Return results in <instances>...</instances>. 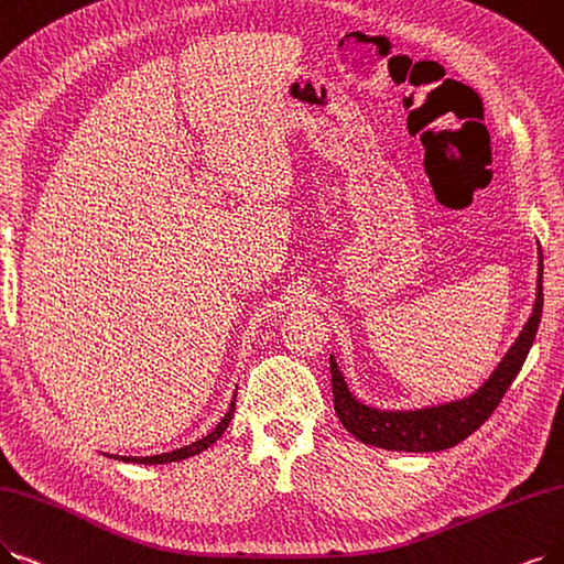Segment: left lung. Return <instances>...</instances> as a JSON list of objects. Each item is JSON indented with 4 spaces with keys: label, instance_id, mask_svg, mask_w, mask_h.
<instances>
[{
    "label": "left lung",
    "instance_id": "8db88e82",
    "mask_svg": "<svg viewBox=\"0 0 564 564\" xmlns=\"http://www.w3.org/2000/svg\"><path fill=\"white\" fill-rule=\"evenodd\" d=\"M544 257L539 250L536 263V294L530 319L523 330L518 333L509 351L502 356L498 368L484 381V384L460 400L427 404V408L414 410H379L360 402L347 387L345 375L335 364L330 354V381H333V404L335 414L347 431L364 444L387 448V452L404 454H433L452 448L465 437H469L477 427L495 412L502 395L511 387L516 375L521 372L528 351L534 343V335L542 322L544 305Z\"/></svg>",
    "mask_w": 564,
    "mask_h": 564
}]
</instances>
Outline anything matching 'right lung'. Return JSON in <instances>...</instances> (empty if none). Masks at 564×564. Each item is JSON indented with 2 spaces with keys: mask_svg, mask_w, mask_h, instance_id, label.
<instances>
[{
  "mask_svg": "<svg viewBox=\"0 0 564 564\" xmlns=\"http://www.w3.org/2000/svg\"><path fill=\"white\" fill-rule=\"evenodd\" d=\"M234 410H236V395H234V400H231V404H229V412L224 414V419L215 425L213 433H208L206 437H200V440H196V442H192V444H187V446H180V448H175V452L156 454V456H108V454H104V456L116 458V460H124V463H139V465H166V463H177V460L192 458V456H196V454H204L208 446H213V444L221 437V433L227 431L231 419H234Z\"/></svg>",
  "mask_w": 564,
  "mask_h": 564,
  "instance_id": "right-lung-1",
  "label": "right lung"
}]
</instances>
